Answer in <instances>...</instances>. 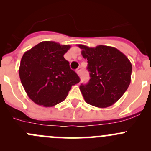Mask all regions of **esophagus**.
Instances as JSON below:
<instances>
[{"mask_svg":"<svg viewBox=\"0 0 151 151\" xmlns=\"http://www.w3.org/2000/svg\"><path fill=\"white\" fill-rule=\"evenodd\" d=\"M76 72H77V74H78L79 76H80V74H81V73H82V68H81V67H80V68H77V69L76 70Z\"/></svg>","mask_w":151,"mask_h":151,"instance_id":"obj_1","label":"esophagus"}]
</instances>
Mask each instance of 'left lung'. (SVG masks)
<instances>
[{"label": "left lung", "instance_id": "1", "mask_svg": "<svg viewBox=\"0 0 151 151\" xmlns=\"http://www.w3.org/2000/svg\"><path fill=\"white\" fill-rule=\"evenodd\" d=\"M88 60L89 82L81 85L80 91L88 104L99 108L112 106L118 101L131 83L132 66L123 53L115 47L78 45Z\"/></svg>", "mask_w": 151, "mask_h": 151}]
</instances>
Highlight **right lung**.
<instances>
[{"instance_id": "1", "label": "right lung", "mask_w": 151, "mask_h": 151, "mask_svg": "<svg viewBox=\"0 0 151 151\" xmlns=\"http://www.w3.org/2000/svg\"><path fill=\"white\" fill-rule=\"evenodd\" d=\"M70 45L40 42L24 53L19 75L27 95L35 104L50 107L66 99L80 77L64 58Z\"/></svg>"}]
</instances>
